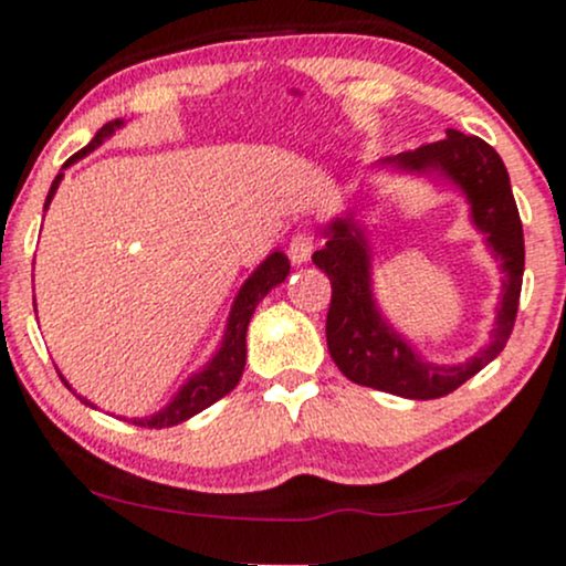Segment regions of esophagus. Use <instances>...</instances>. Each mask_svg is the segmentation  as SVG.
<instances>
[{
	"mask_svg": "<svg viewBox=\"0 0 566 566\" xmlns=\"http://www.w3.org/2000/svg\"><path fill=\"white\" fill-rule=\"evenodd\" d=\"M314 252V235L306 233V231H297L293 239H290V247H287V254L290 260H293L295 265H303L308 263V258H312Z\"/></svg>",
	"mask_w": 566,
	"mask_h": 566,
	"instance_id": "34e87169",
	"label": "esophagus"
}]
</instances>
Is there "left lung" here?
Wrapping results in <instances>:
<instances>
[{
    "instance_id": "left-lung-1",
    "label": "left lung",
    "mask_w": 566,
    "mask_h": 566,
    "mask_svg": "<svg viewBox=\"0 0 566 566\" xmlns=\"http://www.w3.org/2000/svg\"><path fill=\"white\" fill-rule=\"evenodd\" d=\"M392 177L424 179L443 185L464 198L470 222L483 235V244L500 263V306L486 344L464 363H430L381 312L374 282V244L368 226L359 220L363 196L346 203L340 214L319 228L325 247L314 252V265L333 284L327 312V349L333 363L349 381L408 400H434L454 392L478 370L505 349L518 312L521 279H524V231L515 209L505 164L494 147L478 136L449 128L446 139L416 150L392 155L370 166Z\"/></svg>"
}]
</instances>
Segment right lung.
I'll return each instance as SVG.
<instances>
[{"label": "right lung", "mask_w": 566, "mask_h": 566, "mask_svg": "<svg viewBox=\"0 0 566 566\" xmlns=\"http://www.w3.org/2000/svg\"><path fill=\"white\" fill-rule=\"evenodd\" d=\"M120 128H126V120H123V117L120 120H112V123H107V126L98 128L96 136H93L88 145L66 160L64 169H70V166L77 164V160H83L85 155H91L93 150H98V147H102L107 139H112L115 132H120ZM64 169L55 174L51 190H48L45 212H48V207H51L61 179H64ZM287 273H290L287 254L273 250L269 258H265L263 263H260L258 269H254L250 276L244 279V284H241L239 293H235L233 303H231V312H228V319H226V331H222V338H220V344H217V349L212 352V357H209L207 363L196 370V374H190L188 378H185L182 387L171 395V400L166 402L164 408H158V411L150 416H134V419L120 416V419L132 421V424H139V427H150V430H160V427L182 424V421H188L190 416L201 413L203 408L212 406V402L220 400L222 395L231 392L235 384H239L241 374H244L247 327H250L254 308H258V303L263 301V297L269 295L276 284H282L284 279H287ZM64 384L72 389V384L66 381V378H64ZM80 400H83L85 406L96 408L88 397H80Z\"/></svg>", "instance_id": "obj_1"}]
</instances>
